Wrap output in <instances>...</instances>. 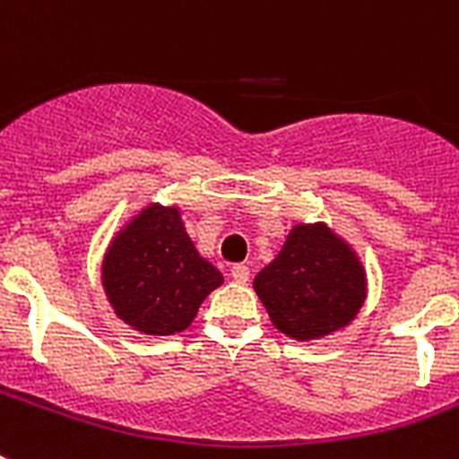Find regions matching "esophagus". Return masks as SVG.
<instances>
[{
	"mask_svg": "<svg viewBox=\"0 0 459 459\" xmlns=\"http://www.w3.org/2000/svg\"><path fill=\"white\" fill-rule=\"evenodd\" d=\"M230 276H233V281H238V283H245V281L250 279V269L245 264L230 266Z\"/></svg>",
	"mask_w": 459,
	"mask_h": 459,
	"instance_id": "esophagus-1",
	"label": "esophagus"
}]
</instances>
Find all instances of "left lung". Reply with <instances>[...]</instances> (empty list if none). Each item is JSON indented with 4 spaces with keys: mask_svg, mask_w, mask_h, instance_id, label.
I'll return each mask as SVG.
<instances>
[{
    "mask_svg": "<svg viewBox=\"0 0 459 459\" xmlns=\"http://www.w3.org/2000/svg\"><path fill=\"white\" fill-rule=\"evenodd\" d=\"M273 326L309 341L355 319L364 302V272L348 245L326 226H295L283 250L255 279Z\"/></svg>",
    "mask_w": 459,
    "mask_h": 459,
    "instance_id": "8db88e82",
    "label": "left lung"
}]
</instances>
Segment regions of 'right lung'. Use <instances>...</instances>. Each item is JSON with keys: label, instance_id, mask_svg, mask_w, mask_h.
<instances>
[{"label": "right lung", "instance_id": "right-lung-1", "mask_svg": "<svg viewBox=\"0 0 459 459\" xmlns=\"http://www.w3.org/2000/svg\"><path fill=\"white\" fill-rule=\"evenodd\" d=\"M102 281L126 324L171 335L190 326L223 276L197 255L178 209L150 204L109 245Z\"/></svg>", "mask_w": 459, "mask_h": 459}]
</instances>
